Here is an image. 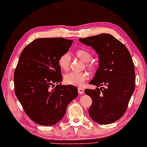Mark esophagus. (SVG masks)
<instances>
[{
	"label": "esophagus",
	"instance_id": "esophagus-1",
	"mask_svg": "<svg viewBox=\"0 0 147 147\" xmlns=\"http://www.w3.org/2000/svg\"><path fill=\"white\" fill-rule=\"evenodd\" d=\"M77 90H78V93L79 94H83L84 92V89L81 87H79L78 88H77Z\"/></svg>",
	"mask_w": 147,
	"mask_h": 147
}]
</instances>
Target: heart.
<instances>
[{
    "label": "heart",
    "mask_w": 147,
    "mask_h": 147,
    "mask_svg": "<svg viewBox=\"0 0 147 147\" xmlns=\"http://www.w3.org/2000/svg\"><path fill=\"white\" fill-rule=\"evenodd\" d=\"M76 55L83 61L86 63V66L90 69H94L95 65L94 63L89 61L91 59V54L89 52L84 49H79L76 51ZM58 65L63 70H68L70 65V56L68 52L61 55L58 59ZM90 74L86 71L77 72V71H70L66 74L64 77V81L66 84L81 86L86 80L89 79Z\"/></svg>",
    "instance_id": "1"
}]
</instances>
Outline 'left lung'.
Wrapping results in <instances>:
<instances>
[{"mask_svg":"<svg viewBox=\"0 0 147 147\" xmlns=\"http://www.w3.org/2000/svg\"><path fill=\"white\" fill-rule=\"evenodd\" d=\"M84 45L91 46L98 54L99 68L89 82L99 87L85 89L92 99L90 117L100 124H109L125 113L135 88L133 61L126 47L109 34H100L80 38Z\"/></svg>","mask_w":147,"mask_h":147,"instance_id":"obj_1","label":"left lung"}]
</instances>
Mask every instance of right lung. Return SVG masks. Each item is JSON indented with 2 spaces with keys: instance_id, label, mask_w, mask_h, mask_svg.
Segmentation results:
<instances>
[{
  "instance_id": "obj_1",
  "label": "right lung",
  "mask_w": 147,
  "mask_h": 147,
  "mask_svg": "<svg viewBox=\"0 0 147 147\" xmlns=\"http://www.w3.org/2000/svg\"><path fill=\"white\" fill-rule=\"evenodd\" d=\"M72 42L63 38H38L20 54L14 72L15 95L26 115L40 125L59 121L78 95L74 86L57 84L62 81L58 59Z\"/></svg>"
}]
</instances>
